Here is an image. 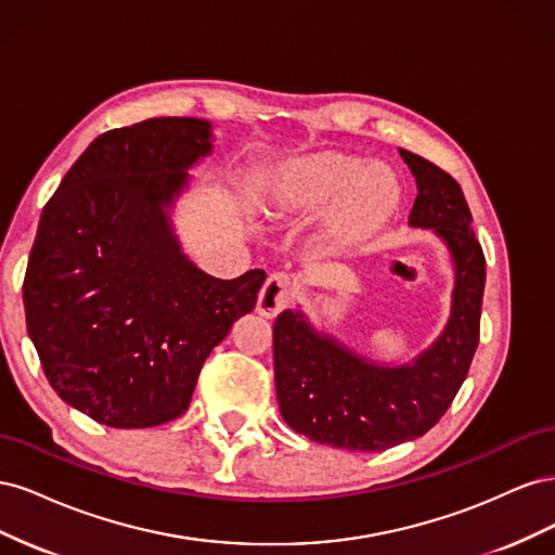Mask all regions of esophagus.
Returning a JSON list of instances; mask_svg holds the SVG:
<instances>
[{"label": "esophagus", "mask_w": 555, "mask_h": 555, "mask_svg": "<svg viewBox=\"0 0 555 555\" xmlns=\"http://www.w3.org/2000/svg\"><path fill=\"white\" fill-rule=\"evenodd\" d=\"M292 304V284L287 280V275L282 273H273L271 278L266 280V284L259 292L257 298V312L266 319L278 317L284 308H289Z\"/></svg>", "instance_id": "esophagus-1"}]
</instances>
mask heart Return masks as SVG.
<instances>
[{
	"label": "heart",
	"instance_id": "1",
	"mask_svg": "<svg viewBox=\"0 0 555 555\" xmlns=\"http://www.w3.org/2000/svg\"><path fill=\"white\" fill-rule=\"evenodd\" d=\"M400 198V182L389 166L319 150L280 166L268 180L261 210L275 224L304 222L324 210V243L333 251H354L391 224Z\"/></svg>",
	"mask_w": 555,
	"mask_h": 555
}]
</instances>
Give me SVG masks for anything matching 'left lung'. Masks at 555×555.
<instances>
[{"label":"left lung","mask_w":555,"mask_h":555,"mask_svg":"<svg viewBox=\"0 0 555 555\" xmlns=\"http://www.w3.org/2000/svg\"><path fill=\"white\" fill-rule=\"evenodd\" d=\"M416 180L408 224L428 229L451 255L453 289L444 328L405 363H379L317 331L304 310L273 326L280 414L306 438L371 453L426 435L456 398L479 345L486 259L461 184L428 159L398 150Z\"/></svg>","instance_id":"8db88e82"}]
</instances>
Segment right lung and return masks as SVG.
I'll list each match as a JSON object with an SVG mask.
<instances>
[{
	"label": "right lung",
	"mask_w": 555,
	"mask_h": 555,
	"mask_svg": "<svg viewBox=\"0 0 555 555\" xmlns=\"http://www.w3.org/2000/svg\"><path fill=\"white\" fill-rule=\"evenodd\" d=\"M212 147L201 117L111 129L41 212L23 284L27 333L57 396L99 424L173 422L210 351L255 310L266 273L212 278L173 229L188 171Z\"/></svg>",
	"instance_id": "obj_1"
}]
</instances>
